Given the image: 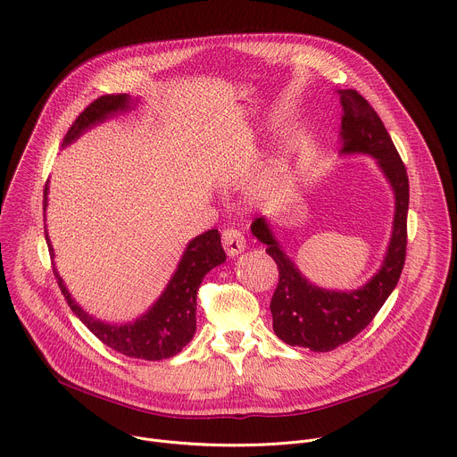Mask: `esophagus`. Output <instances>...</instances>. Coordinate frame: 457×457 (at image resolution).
<instances>
[{"instance_id": "obj_1", "label": "esophagus", "mask_w": 457, "mask_h": 457, "mask_svg": "<svg viewBox=\"0 0 457 457\" xmlns=\"http://www.w3.org/2000/svg\"><path fill=\"white\" fill-rule=\"evenodd\" d=\"M222 245L229 256H237L245 247V238L240 229L237 228H226L222 231Z\"/></svg>"}]
</instances>
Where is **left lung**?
I'll return each instance as SVG.
<instances>
[{
  "instance_id": "left-lung-1",
  "label": "left lung",
  "mask_w": 457,
  "mask_h": 457,
  "mask_svg": "<svg viewBox=\"0 0 457 457\" xmlns=\"http://www.w3.org/2000/svg\"><path fill=\"white\" fill-rule=\"evenodd\" d=\"M342 137L345 154H369L378 159L396 195L393 238L381 270L351 293L325 291L311 286L280 249L264 219L251 226L253 235L268 244L266 253L278 268V286L271 298L275 335L289 344L314 353H328L361 333L395 291L405 266L409 177L407 168L376 110L356 90H342Z\"/></svg>"
}]
</instances>
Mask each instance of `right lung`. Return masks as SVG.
Masks as SVG:
<instances>
[{"mask_svg": "<svg viewBox=\"0 0 457 457\" xmlns=\"http://www.w3.org/2000/svg\"><path fill=\"white\" fill-rule=\"evenodd\" d=\"M129 97L126 94H106L90 103L72 122L67 136L62 139V146L78 139L87 128L106 119L110 113L128 108ZM46 186L43 210L46 208ZM48 249L52 253L48 237ZM226 260V253L220 244V235L217 229H210L197 238H193L186 247L180 264L170 280L166 291L157 300V303L137 321L128 325H108L92 316H88L64 289V284L57 271L54 270L59 289L76 312V316L87 325L90 333L97 337L110 349L143 360H164L171 358L182 351V347L193 338L197 329V291L208 271L217 268Z\"/></svg>", "mask_w": 457, "mask_h": 457, "instance_id": "right-lung-1", "label": "right lung"}]
</instances>
